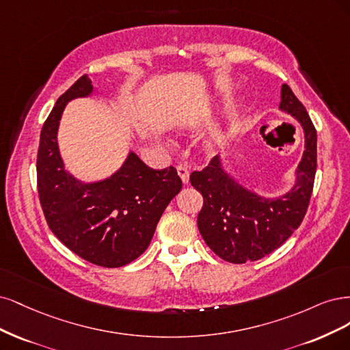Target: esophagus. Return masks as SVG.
<instances>
[{"label":"esophagus","instance_id":"1","mask_svg":"<svg viewBox=\"0 0 350 350\" xmlns=\"http://www.w3.org/2000/svg\"><path fill=\"white\" fill-rule=\"evenodd\" d=\"M177 174L180 176V178H182V182H183L185 185L189 183V174H190V172H189L187 167H185V165H177Z\"/></svg>","mask_w":350,"mask_h":350}]
</instances>
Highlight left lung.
I'll use <instances>...</instances> for the list:
<instances>
[{"mask_svg":"<svg viewBox=\"0 0 350 350\" xmlns=\"http://www.w3.org/2000/svg\"><path fill=\"white\" fill-rule=\"evenodd\" d=\"M280 110L294 116L306 133V151L297 183L286 195L266 199L244 189L222 170L219 157L190 183L204 196L198 228L209 249L230 263L256 262L284 244L306 217L317 170V132L306 107L289 85H282Z\"/></svg>","mask_w":350,"mask_h":350,"instance_id":"left-lung-1","label":"left lung"}]
</instances>
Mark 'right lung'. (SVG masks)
Returning a JSON list of instances; mask_svg holds the SVG:
<instances>
[{
    "instance_id": "add662e5",
    "label": "right lung",
    "mask_w": 350,
    "mask_h": 350,
    "mask_svg": "<svg viewBox=\"0 0 350 350\" xmlns=\"http://www.w3.org/2000/svg\"><path fill=\"white\" fill-rule=\"evenodd\" d=\"M92 92V80L84 74L43 123L36 163L39 200L51 231L72 253L101 267H120L150 245L182 178L173 165L154 170L133 152L103 182L84 185L66 173L56 142L59 119L70 100Z\"/></svg>"
}]
</instances>
